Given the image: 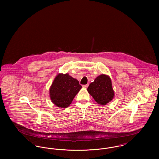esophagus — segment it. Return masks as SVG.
Returning <instances> with one entry per match:
<instances>
[{
    "label": "esophagus",
    "instance_id": "1",
    "mask_svg": "<svg viewBox=\"0 0 159 159\" xmlns=\"http://www.w3.org/2000/svg\"><path fill=\"white\" fill-rule=\"evenodd\" d=\"M88 84H84V85H83V88H87L88 87Z\"/></svg>",
    "mask_w": 159,
    "mask_h": 159
}]
</instances>
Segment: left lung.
<instances>
[{
  "mask_svg": "<svg viewBox=\"0 0 159 159\" xmlns=\"http://www.w3.org/2000/svg\"><path fill=\"white\" fill-rule=\"evenodd\" d=\"M87 91L100 105H106L113 99L114 96L110 77L103 74L98 76L89 84Z\"/></svg>",
  "mask_w": 159,
  "mask_h": 159,
  "instance_id": "1",
  "label": "left lung"
}]
</instances>
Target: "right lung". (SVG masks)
<instances>
[{
	"instance_id": "add662e5",
	"label": "right lung",
	"mask_w": 159,
	"mask_h": 159,
	"mask_svg": "<svg viewBox=\"0 0 159 159\" xmlns=\"http://www.w3.org/2000/svg\"><path fill=\"white\" fill-rule=\"evenodd\" d=\"M82 88L79 81L68 73H60L54 79L50 87V98L55 106L62 108H67Z\"/></svg>"
}]
</instances>
